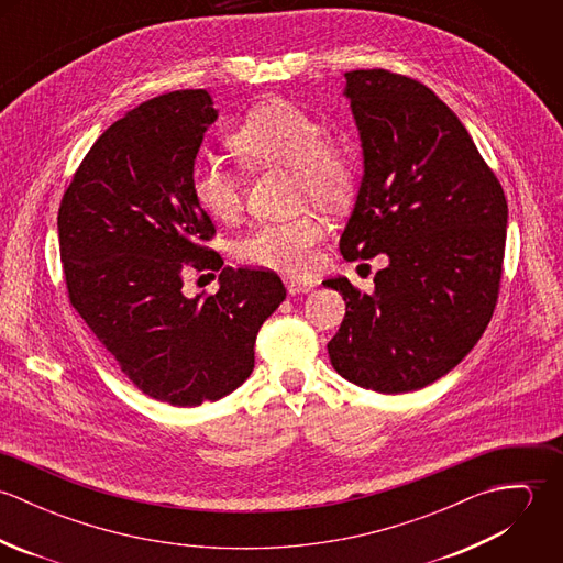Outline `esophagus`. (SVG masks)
<instances>
[{"instance_id":"34e87169","label":"esophagus","mask_w":563,"mask_h":563,"mask_svg":"<svg viewBox=\"0 0 563 563\" xmlns=\"http://www.w3.org/2000/svg\"><path fill=\"white\" fill-rule=\"evenodd\" d=\"M286 288L290 295H303V292H310L314 290V282L312 279H299V277H286Z\"/></svg>"}]
</instances>
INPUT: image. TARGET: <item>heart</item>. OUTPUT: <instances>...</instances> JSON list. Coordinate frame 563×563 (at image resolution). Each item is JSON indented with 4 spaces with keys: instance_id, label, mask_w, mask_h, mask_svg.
Returning a JSON list of instances; mask_svg holds the SVG:
<instances>
[{
    "instance_id": "heart-1",
    "label": "heart",
    "mask_w": 563,
    "mask_h": 563,
    "mask_svg": "<svg viewBox=\"0 0 563 563\" xmlns=\"http://www.w3.org/2000/svg\"><path fill=\"white\" fill-rule=\"evenodd\" d=\"M230 145L249 166L290 168L292 190L301 201L342 206L357 188L353 152L327 136L321 119L288 99L255 106L232 132ZM190 190L199 208L217 221H232L242 210L241 175L223 162H197ZM324 236L322 217L301 212L292 219L257 223L236 242V255L260 268L303 275L317 266Z\"/></svg>"
}]
</instances>
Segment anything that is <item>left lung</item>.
Wrapping results in <instances>:
<instances>
[{
    "label": "left lung",
    "mask_w": 563,
    "mask_h": 563,
    "mask_svg": "<svg viewBox=\"0 0 563 563\" xmlns=\"http://www.w3.org/2000/svg\"><path fill=\"white\" fill-rule=\"evenodd\" d=\"M344 78L364 177L340 253H386L390 264L373 295L346 277L322 282L346 303L327 351L360 388L411 393L453 371L494 314L507 199L468 130L422 81L386 69Z\"/></svg>",
    "instance_id": "1"
}]
</instances>
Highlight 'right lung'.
<instances>
[{"label": "right lung", "instance_id": "obj_1", "mask_svg": "<svg viewBox=\"0 0 563 563\" xmlns=\"http://www.w3.org/2000/svg\"><path fill=\"white\" fill-rule=\"evenodd\" d=\"M217 117L203 88L141 103L95 141L58 210L71 306L139 390L177 407L236 390L286 299L277 273L223 266L206 244L217 230L190 175ZM188 263L222 273L214 296L183 297Z\"/></svg>", "mask_w": 563, "mask_h": 563}]
</instances>
